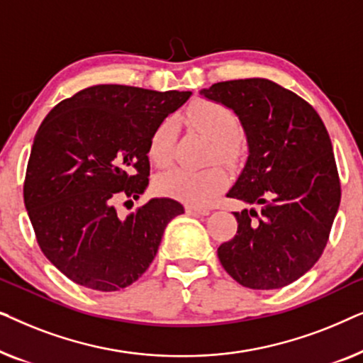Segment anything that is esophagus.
Segmentation results:
<instances>
[{
    "instance_id": "1",
    "label": "esophagus",
    "mask_w": 363,
    "mask_h": 363,
    "mask_svg": "<svg viewBox=\"0 0 363 363\" xmlns=\"http://www.w3.org/2000/svg\"><path fill=\"white\" fill-rule=\"evenodd\" d=\"M186 213L188 215H201V216H208L211 213L210 208H200V206H186Z\"/></svg>"
}]
</instances>
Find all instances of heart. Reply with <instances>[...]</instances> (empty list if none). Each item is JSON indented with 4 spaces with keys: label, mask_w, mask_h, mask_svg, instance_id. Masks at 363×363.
<instances>
[{
    "label": "heart",
    "mask_w": 363,
    "mask_h": 363,
    "mask_svg": "<svg viewBox=\"0 0 363 363\" xmlns=\"http://www.w3.org/2000/svg\"><path fill=\"white\" fill-rule=\"evenodd\" d=\"M185 118L196 130L213 142L211 158L223 163L238 162L241 153L236 133L240 122L230 107L220 102L200 99L188 106ZM173 155V121L165 118L155 127L148 140V157L158 167L167 165ZM226 186V173L220 167H208L203 170L170 168L157 178V190L162 195L178 198L190 205H208Z\"/></svg>",
    "instance_id": "b5f03b06"
}]
</instances>
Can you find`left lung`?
<instances>
[{"label": "left lung", "instance_id": "8db88e82", "mask_svg": "<svg viewBox=\"0 0 363 363\" xmlns=\"http://www.w3.org/2000/svg\"><path fill=\"white\" fill-rule=\"evenodd\" d=\"M201 94L240 117L250 145L228 196L261 211L235 213L238 231L218 247L225 271L250 289H279L324 252L340 205V178L327 128L314 107L269 79L213 84Z\"/></svg>", "mask_w": 363, "mask_h": 363}]
</instances>
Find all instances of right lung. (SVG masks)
<instances>
[{
    "label": "right lung",
    "mask_w": 363,
    "mask_h": 363,
    "mask_svg": "<svg viewBox=\"0 0 363 363\" xmlns=\"http://www.w3.org/2000/svg\"><path fill=\"white\" fill-rule=\"evenodd\" d=\"M191 92L101 84L64 99L34 137L23 196L43 255L79 286L112 292L152 264L163 231L185 213L153 198L121 218L116 203L148 185V140Z\"/></svg>",
    "instance_id": "1"
}]
</instances>
